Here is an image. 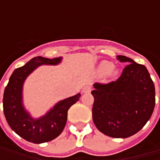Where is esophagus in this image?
Returning a JSON list of instances; mask_svg holds the SVG:
<instances>
[{"label":"esophagus","mask_w":160,"mask_h":160,"mask_svg":"<svg viewBox=\"0 0 160 160\" xmlns=\"http://www.w3.org/2000/svg\"><path fill=\"white\" fill-rule=\"evenodd\" d=\"M91 91H92V86H90V85H86L83 88V92H84V93L90 92Z\"/></svg>","instance_id":"1"}]
</instances>
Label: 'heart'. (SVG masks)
Instances as JSON below:
<instances>
[{
	"instance_id": "heart-1",
	"label": "heart",
	"mask_w": 160,
	"mask_h": 160,
	"mask_svg": "<svg viewBox=\"0 0 160 160\" xmlns=\"http://www.w3.org/2000/svg\"><path fill=\"white\" fill-rule=\"evenodd\" d=\"M99 72L102 75H107V74H111V75H116L117 70L113 68V64L109 61H102L99 66Z\"/></svg>"
}]
</instances>
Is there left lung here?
<instances>
[{"label":"left lung","instance_id":"8db88e82","mask_svg":"<svg viewBox=\"0 0 160 160\" xmlns=\"http://www.w3.org/2000/svg\"><path fill=\"white\" fill-rule=\"evenodd\" d=\"M129 64L116 81L95 83L92 119L98 130L113 138H127L138 132L151 118L155 107V86L147 68L119 55Z\"/></svg>","mask_w":160,"mask_h":160}]
</instances>
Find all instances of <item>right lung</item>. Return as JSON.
<instances>
[{
    "label": "right lung",
    "mask_w": 160,
    "mask_h": 160,
    "mask_svg": "<svg viewBox=\"0 0 160 160\" xmlns=\"http://www.w3.org/2000/svg\"><path fill=\"white\" fill-rule=\"evenodd\" d=\"M60 61L61 57L33 58L25 66L14 70L5 87L2 101L4 116L10 128L28 142L42 143L58 137L66 126L68 110L79 101L80 93L65 99L39 119L32 118L22 105V86L28 75L41 65H57Z\"/></svg>",
    "instance_id": "obj_1"
}]
</instances>
